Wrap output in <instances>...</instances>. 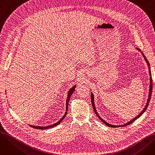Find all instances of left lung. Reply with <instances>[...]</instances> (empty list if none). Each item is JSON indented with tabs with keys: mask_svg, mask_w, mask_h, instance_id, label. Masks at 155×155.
Listing matches in <instances>:
<instances>
[{
	"mask_svg": "<svg viewBox=\"0 0 155 155\" xmlns=\"http://www.w3.org/2000/svg\"><path fill=\"white\" fill-rule=\"evenodd\" d=\"M137 50H139L140 51H141V50H140V49H138V48H136ZM141 53H142V54H143V57H144V60H145V61H146V63H147V64H148V67H149V73H150V91H149V95H148V100H147V102H146V105H145V107H144V108L143 109V110L139 114H138L136 117H135L134 119H133L132 120H131L130 121H129V122H127V123H126V124H123V125H118V126H116V125H112V124H109V123H107V122H105L104 120H103L100 116H99V115L98 114V113L97 112V110H96V109H95V105H94V94H93V93L92 92L91 93V100H92V107H93V109H94V112H95V113L96 114V115L97 116V117H98L102 122L103 123L105 124V125H107V126H109V127H124V126H128V125H129L130 124H131V123H133V122L134 121V120H136L137 119H138L139 117H140L141 116H142V114H143L145 112V110H146V109H147V107H148V105H149V103H150V99H151V94H152V89H153V80H152V77H151V70H150V63H149V62L148 61V60L146 59V58L145 57V56L144 55V53L142 52V51H141Z\"/></svg>",
	"mask_w": 155,
	"mask_h": 155,
	"instance_id": "obj_1",
	"label": "left lung"
}]
</instances>
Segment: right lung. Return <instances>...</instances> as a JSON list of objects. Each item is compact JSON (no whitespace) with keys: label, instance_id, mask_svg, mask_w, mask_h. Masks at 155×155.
<instances>
[{"label":"right lung","instance_id":"right-lung-1","mask_svg":"<svg viewBox=\"0 0 155 155\" xmlns=\"http://www.w3.org/2000/svg\"><path fill=\"white\" fill-rule=\"evenodd\" d=\"M75 87H76V85L73 86V87H71V88L70 89V91H69L68 92L67 99V102H66V110H68V102H69V101H70V97H71V94H73V92H74V91L75 90ZM67 114V112H66L64 113V116L61 117V119L59 121H58V122H57V123H54V124H52V125H50V126H31V125H29V126H30L31 127H32L36 128V129H48V128L53 127H54V126H57V125H58V124L61 123V122L63 120V119L65 117V116H66Z\"/></svg>","mask_w":155,"mask_h":155}]
</instances>
